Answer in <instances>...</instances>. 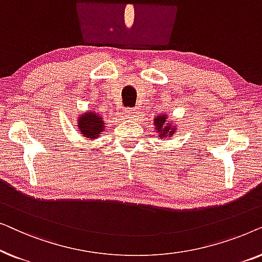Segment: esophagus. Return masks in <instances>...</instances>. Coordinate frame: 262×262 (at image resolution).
I'll list each match as a JSON object with an SVG mask.
<instances>
[{"label":"esophagus","instance_id":"34e87169","mask_svg":"<svg viewBox=\"0 0 262 262\" xmlns=\"http://www.w3.org/2000/svg\"><path fill=\"white\" fill-rule=\"evenodd\" d=\"M136 113L137 112H136L134 108H125L124 110V114L126 118H134L136 116Z\"/></svg>","mask_w":262,"mask_h":262}]
</instances>
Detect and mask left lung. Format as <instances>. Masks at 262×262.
Masks as SVG:
<instances>
[{
	"label": "left lung",
	"mask_w": 262,
	"mask_h": 262,
	"mask_svg": "<svg viewBox=\"0 0 262 262\" xmlns=\"http://www.w3.org/2000/svg\"><path fill=\"white\" fill-rule=\"evenodd\" d=\"M177 126L178 125L173 120L168 119V114L166 113L157 114L154 118V127H155V132H157L160 139L173 137L175 132H177Z\"/></svg>",
	"instance_id": "left-lung-1"
}]
</instances>
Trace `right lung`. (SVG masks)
I'll return each mask as SVG.
<instances>
[{
  "label": "right lung",
  "instance_id": "1",
  "mask_svg": "<svg viewBox=\"0 0 262 262\" xmlns=\"http://www.w3.org/2000/svg\"><path fill=\"white\" fill-rule=\"evenodd\" d=\"M76 123L80 135L89 141L99 138L101 136V132L105 131V118L101 114L95 113L93 110L82 113Z\"/></svg>",
  "mask_w": 262,
  "mask_h": 262
}]
</instances>
